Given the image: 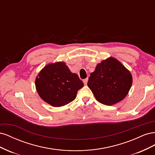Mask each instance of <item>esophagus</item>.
<instances>
[{
    "label": "esophagus",
    "instance_id": "1",
    "mask_svg": "<svg viewBox=\"0 0 155 155\" xmlns=\"http://www.w3.org/2000/svg\"><path fill=\"white\" fill-rule=\"evenodd\" d=\"M83 83H84V84H85V85H87V82H88V78L84 79L83 80Z\"/></svg>",
    "mask_w": 155,
    "mask_h": 155
}]
</instances>
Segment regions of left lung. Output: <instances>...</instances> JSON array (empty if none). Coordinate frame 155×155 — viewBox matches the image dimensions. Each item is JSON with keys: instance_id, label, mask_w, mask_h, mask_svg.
<instances>
[{"instance_id": "obj_1", "label": "left lung", "mask_w": 155, "mask_h": 155, "mask_svg": "<svg viewBox=\"0 0 155 155\" xmlns=\"http://www.w3.org/2000/svg\"><path fill=\"white\" fill-rule=\"evenodd\" d=\"M133 78L129 70L118 60L110 58L98 64L87 83L96 99L101 104L112 105L127 94Z\"/></svg>"}]
</instances>
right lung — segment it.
Returning <instances> with one entry per match:
<instances>
[{
	"label": "right lung",
	"instance_id": "add662e5",
	"mask_svg": "<svg viewBox=\"0 0 155 155\" xmlns=\"http://www.w3.org/2000/svg\"><path fill=\"white\" fill-rule=\"evenodd\" d=\"M39 96L53 107H61L72 101L83 83L76 74H72L64 63L46 66L35 79Z\"/></svg>",
	"mask_w": 155,
	"mask_h": 155
}]
</instances>
